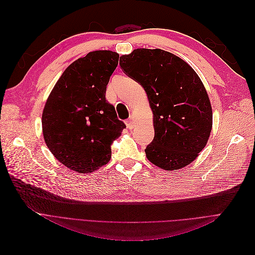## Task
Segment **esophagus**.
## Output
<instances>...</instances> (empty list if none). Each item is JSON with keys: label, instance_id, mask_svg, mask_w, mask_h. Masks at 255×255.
<instances>
[{"label": "esophagus", "instance_id": "1", "mask_svg": "<svg viewBox=\"0 0 255 255\" xmlns=\"http://www.w3.org/2000/svg\"><path fill=\"white\" fill-rule=\"evenodd\" d=\"M126 125H127V128H133V127H134V125H133V120H132V118H129V119H128L127 121H126Z\"/></svg>", "mask_w": 255, "mask_h": 255}]
</instances>
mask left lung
<instances>
[{
    "instance_id": "left-lung-1",
    "label": "left lung",
    "mask_w": 255,
    "mask_h": 255,
    "mask_svg": "<svg viewBox=\"0 0 255 255\" xmlns=\"http://www.w3.org/2000/svg\"><path fill=\"white\" fill-rule=\"evenodd\" d=\"M128 78L139 83L153 112L154 138L145 155L165 170L195 160L210 137L213 113L207 92L186 61L160 49H137L120 57Z\"/></svg>"
}]
</instances>
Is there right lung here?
Here are the masks:
<instances>
[{
	"instance_id": "1",
	"label": "right lung",
	"mask_w": 255,
	"mask_h": 255,
	"mask_svg": "<svg viewBox=\"0 0 255 255\" xmlns=\"http://www.w3.org/2000/svg\"><path fill=\"white\" fill-rule=\"evenodd\" d=\"M119 54L94 51L69 66L54 86L42 113L48 148L74 171L97 170L111 159V144L126 125L105 99Z\"/></svg>"
}]
</instances>
